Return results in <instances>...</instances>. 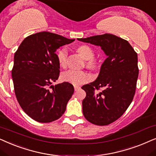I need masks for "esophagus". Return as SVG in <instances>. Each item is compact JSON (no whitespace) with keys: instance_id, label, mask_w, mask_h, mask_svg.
Returning a JSON list of instances; mask_svg holds the SVG:
<instances>
[{"instance_id":"esophagus-1","label":"esophagus","mask_w":156,"mask_h":156,"mask_svg":"<svg viewBox=\"0 0 156 156\" xmlns=\"http://www.w3.org/2000/svg\"><path fill=\"white\" fill-rule=\"evenodd\" d=\"M80 88V86H74L75 91H77V90H79Z\"/></svg>"}]
</instances>
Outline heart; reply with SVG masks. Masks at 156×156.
<instances>
[{"instance_id": "b5f03b06", "label": "heart", "mask_w": 156, "mask_h": 156, "mask_svg": "<svg viewBox=\"0 0 156 156\" xmlns=\"http://www.w3.org/2000/svg\"><path fill=\"white\" fill-rule=\"evenodd\" d=\"M77 51L85 60L88 61L87 66L90 68H95L97 67V62L93 59L94 58V51L88 45H81L77 48ZM68 51L66 48H62L58 51L57 58L59 65L61 67H65L67 61ZM62 79L64 81L68 82L77 86L89 81L90 80V76L87 72L82 70H70L63 73Z\"/></svg>"}]
</instances>
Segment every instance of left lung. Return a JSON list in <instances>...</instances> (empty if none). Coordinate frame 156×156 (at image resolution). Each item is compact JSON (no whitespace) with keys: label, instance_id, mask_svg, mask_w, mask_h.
Instances as JSON below:
<instances>
[{"label":"left lung","instance_id":"left-lung-1","mask_svg":"<svg viewBox=\"0 0 156 156\" xmlns=\"http://www.w3.org/2000/svg\"><path fill=\"white\" fill-rule=\"evenodd\" d=\"M78 40L100 46L107 56L96 80L82 87L86 93L82 103L85 118L95 125L107 126L123 115L133 99L138 55L127 41L110 33ZM101 87V92L95 91Z\"/></svg>","mask_w":156,"mask_h":156}]
</instances>
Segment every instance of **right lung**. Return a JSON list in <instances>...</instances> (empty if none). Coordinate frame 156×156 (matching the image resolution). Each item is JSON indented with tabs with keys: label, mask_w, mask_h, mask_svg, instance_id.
I'll list each match as a JSON object with an SVG mask.
<instances>
[{
	"label": "right lung",
	"mask_w": 156,
	"mask_h": 156,
	"mask_svg": "<svg viewBox=\"0 0 156 156\" xmlns=\"http://www.w3.org/2000/svg\"><path fill=\"white\" fill-rule=\"evenodd\" d=\"M74 41L44 31L25 38L16 52L12 70L14 90L20 107L32 119L50 123L66 111L73 86L68 82L51 84L59 77L55 51Z\"/></svg>",
	"instance_id": "1"
}]
</instances>
